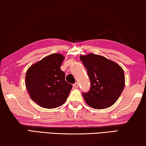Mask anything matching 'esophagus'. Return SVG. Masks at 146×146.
<instances>
[{
    "label": "esophagus",
    "instance_id": "34e87169",
    "mask_svg": "<svg viewBox=\"0 0 146 146\" xmlns=\"http://www.w3.org/2000/svg\"><path fill=\"white\" fill-rule=\"evenodd\" d=\"M73 87L75 88H78L79 87V83H75V84H73Z\"/></svg>",
    "mask_w": 146,
    "mask_h": 146
}]
</instances>
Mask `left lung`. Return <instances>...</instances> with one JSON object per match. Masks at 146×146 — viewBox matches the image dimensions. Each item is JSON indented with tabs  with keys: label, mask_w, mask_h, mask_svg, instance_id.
I'll return each instance as SVG.
<instances>
[{
	"label": "left lung",
	"mask_w": 146,
	"mask_h": 146,
	"mask_svg": "<svg viewBox=\"0 0 146 146\" xmlns=\"http://www.w3.org/2000/svg\"><path fill=\"white\" fill-rule=\"evenodd\" d=\"M80 59L87 69L91 81L89 92L83 93L86 103L95 109H104L116 102L124 90V73L114 61L90 53Z\"/></svg>",
	"instance_id": "obj_1"
}]
</instances>
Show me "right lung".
I'll return each mask as SVG.
<instances>
[{
  "instance_id": "right-lung-1",
  "label": "right lung",
  "mask_w": 146,
  "mask_h": 146,
  "mask_svg": "<svg viewBox=\"0 0 146 146\" xmlns=\"http://www.w3.org/2000/svg\"><path fill=\"white\" fill-rule=\"evenodd\" d=\"M65 57L53 53L30 66L26 71L25 84L34 101L45 108L59 107L67 100L72 85L65 81L60 67Z\"/></svg>"
}]
</instances>
